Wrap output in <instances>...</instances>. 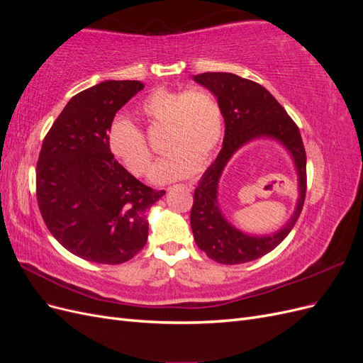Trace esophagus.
I'll use <instances>...</instances> for the list:
<instances>
[{"label":"esophagus","mask_w":363,"mask_h":363,"mask_svg":"<svg viewBox=\"0 0 363 363\" xmlns=\"http://www.w3.org/2000/svg\"><path fill=\"white\" fill-rule=\"evenodd\" d=\"M182 188H184V189H189V191H192L194 189V184L192 183H183V184H180Z\"/></svg>","instance_id":"esophagus-1"}]
</instances>
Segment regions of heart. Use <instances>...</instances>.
I'll return each mask as SVG.
<instances>
[{"label":"heart","mask_w":363,"mask_h":363,"mask_svg":"<svg viewBox=\"0 0 363 363\" xmlns=\"http://www.w3.org/2000/svg\"><path fill=\"white\" fill-rule=\"evenodd\" d=\"M139 112L151 123L167 124V148L171 151L150 172V180L157 184L186 179L199 167H204L224 136L221 104L204 87L156 89L140 103ZM107 145L130 172H147L151 151L144 133L130 119H113L107 131Z\"/></svg>","instance_id":"1"}]
</instances>
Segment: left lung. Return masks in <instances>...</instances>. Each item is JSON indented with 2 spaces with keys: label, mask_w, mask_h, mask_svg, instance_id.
I'll return each instance as SVG.
<instances>
[{
  "label": "left lung",
  "mask_w": 363,
  "mask_h": 363,
  "mask_svg": "<svg viewBox=\"0 0 363 363\" xmlns=\"http://www.w3.org/2000/svg\"><path fill=\"white\" fill-rule=\"evenodd\" d=\"M194 82L211 91L221 104L225 123L223 150L207 168L194 194L191 227L196 245L224 265L247 263L268 255L289 235L298 219L306 196V151L296 124L265 87L230 72H204ZM269 137L291 155L299 175L296 211L279 233L255 237L238 230L223 216L217 203V184L228 160L248 141Z\"/></svg>",
  "instance_id": "1"
}]
</instances>
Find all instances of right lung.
Instances as JSON below:
<instances>
[{"label": "right lung", "mask_w": 363, "mask_h": 363, "mask_svg": "<svg viewBox=\"0 0 363 363\" xmlns=\"http://www.w3.org/2000/svg\"><path fill=\"white\" fill-rule=\"evenodd\" d=\"M144 84L108 80L77 94L43 139L36 169L39 211L51 235L84 260L118 265L148 239L155 191L116 162L107 131Z\"/></svg>", "instance_id": "1"}]
</instances>
